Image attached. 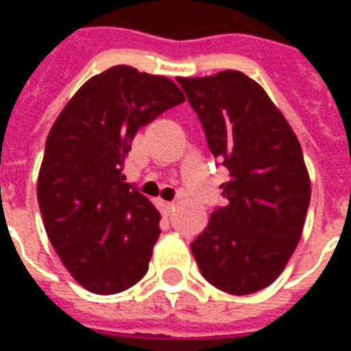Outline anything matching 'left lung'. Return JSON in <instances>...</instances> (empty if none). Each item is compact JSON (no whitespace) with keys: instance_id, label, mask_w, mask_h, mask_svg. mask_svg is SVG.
I'll return each instance as SVG.
<instances>
[{"instance_id":"1","label":"left lung","mask_w":351,"mask_h":351,"mask_svg":"<svg viewBox=\"0 0 351 351\" xmlns=\"http://www.w3.org/2000/svg\"><path fill=\"white\" fill-rule=\"evenodd\" d=\"M180 95L173 80L116 65L73 95L47 137L37 180L43 223L65 269L92 293L125 291L148 271L161 216L125 180L123 160L138 128Z\"/></svg>"}]
</instances>
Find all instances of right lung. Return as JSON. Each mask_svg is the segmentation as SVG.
<instances>
[{"instance_id": "1", "label": "right lung", "mask_w": 351, "mask_h": 351, "mask_svg": "<svg viewBox=\"0 0 351 351\" xmlns=\"http://www.w3.org/2000/svg\"><path fill=\"white\" fill-rule=\"evenodd\" d=\"M206 143L223 158V203L191 243L199 271L233 295L271 286L299 244L310 178L299 141L263 88L239 71L186 79Z\"/></svg>"}]
</instances>
